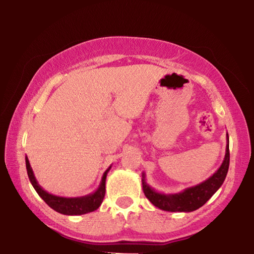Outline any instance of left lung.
<instances>
[{
  "label": "left lung",
  "mask_w": 254,
  "mask_h": 254,
  "mask_svg": "<svg viewBox=\"0 0 254 254\" xmlns=\"http://www.w3.org/2000/svg\"><path fill=\"white\" fill-rule=\"evenodd\" d=\"M229 163H230V152H229V135L227 133V148H225L224 159L213 176L195 186L187 187L180 193L165 194L151 189L145 182V175L142 173V187H143L144 195L155 207L162 210L179 211V213L182 211L190 213V211L196 210L202 207L222 186L227 177Z\"/></svg>",
  "instance_id": "1"
}]
</instances>
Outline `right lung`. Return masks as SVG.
Returning <instances> with one entry per match:
<instances>
[{
  "mask_svg": "<svg viewBox=\"0 0 254 254\" xmlns=\"http://www.w3.org/2000/svg\"><path fill=\"white\" fill-rule=\"evenodd\" d=\"M26 163V171L27 176L32 186L36 190V192L39 194V196L50 206L52 209H54L58 213L64 214V215H83L91 213L98 209L100 204H102L104 196H105V182H106V176L111 170V166L104 172L100 180L99 187L95 192L84 196H78V197H64V196H58L53 195V194L48 193L38 184L34 173L31 168L29 158L25 157Z\"/></svg>",
  "mask_w": 254,
  "mask_h": 254,
  "instance_id": "1",
  "label": "right lung"
}]
</instances>
